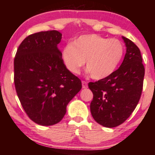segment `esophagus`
I'll return each instance as SVG.
<instances>
[{
	"instance_id": "1",
	"label": "esophagus",
	"mask_w": 155,
	"mask_h": 155,
	"mask_svg": "<svg viewBox=\"0 0 155 155\" xmlns=\"http://www.w3.org/2000/svg\"><path fill=\"white\" fill-rule=\"evenodd\" d=\"M81 83H82V88L83 89L87 88V81H81Z\"/></svg>"
}]
</instances>
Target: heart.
Masks as SVG:
<instances>
[{"label":"heart","instance_id":"1","mask_svg":"<svg viewBox=\"0 0 155 155\" xmlns=\"http://www.w3.org/2000/svg\"><path fill=\"white\" fill-rule=\"evenodd\" d=\"M124 53V44L116 38L97 34L78 37L63 48L62 58L73 74H79L84 65L92 79H104L111 75L119 66Z\"/></svg>","mask_w":155,"mask_h":155}]
</instances>
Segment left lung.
Listing matches in <instances>:
<instances>
[{
  "instance_id": "8db88e82",
  "label": "left lung",
  "mask_w": 155,
  "mask_h": 155,
  "mask_svg": "<svg viewBox=\"0 0 155 155\" xmlns=\"http://www.w3.org/2000/svg\"><path fill=\"white\" fill-rule=\"evenodd\" d=\"M122 39L127 49L120 67L108 77L88 84L93 93L91 114L106 127L119 126L130 116L143 90L145 69L140 49L130 39Z\"/></svg>"
}]
</instances>
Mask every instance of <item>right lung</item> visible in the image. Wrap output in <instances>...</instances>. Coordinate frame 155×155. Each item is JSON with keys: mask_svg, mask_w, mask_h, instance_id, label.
<instances>
[{"mask_svg": "<svg viewBox=\"0 0 155 155\" xmlns=\"http://www.w3.org/2000/svg\"><path fill=\"white\" fill-rule=\"evenodd\" d=\"M58 31L28 35L16 53L15 84L25 111L32 121L43 126L62 120L66 106L81 89V81L69 71L58 45Z\"/></svg>", "mask_w": 155, "mask_h": 155, "instance_id": "1", "label": "right lung"}]
</instances>
